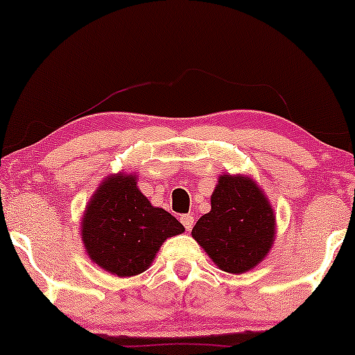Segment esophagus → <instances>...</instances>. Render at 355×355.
I'll list each match as a JSON object with an SVG mask.
<instances>
[{
  "label": "esophagus",
  "instance_id": "obj_1",
  "mask_svg": "<svg viewBox=\"0 0 355 355\" xmlns=\"http://www.w3.org/2000/svg\"><path fill=\"white\" fill-rule=\"evenodd\" d=\"M180 222L183 223V227H185L187 232H190L191 227H193V217H191V215H182Z\"/></svg>",
  "mask_w": 355,
  "mask_h": 355
}]
</instances>
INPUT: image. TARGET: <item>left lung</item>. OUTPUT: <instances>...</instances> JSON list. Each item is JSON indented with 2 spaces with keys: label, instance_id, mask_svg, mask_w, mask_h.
I'll list each match as a JSON object with an SVG mask.
<instances>
[{
  "label": "left lung",
  "instance_id": "1",
  "mask_svg": "<svg viewBox=\"0 0 355 355\" xmlns=\"http://www.w3.org/2000/svg\"><path fill=\"white\" fill-rule=\"evenodd\" d=\"M210 211L191 237L220 270L245 274L262 262L275 242V211L250 175L222 173L210 197Z\"/></svg>",
  "mask_w": 355,
  "mask_h": 355
}]
</instances>
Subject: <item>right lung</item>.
Listing matches in <instances>:
<instances>
[{
    "instance_id": "right-lung-1",
    "label": "right lung",
    "mask_w": 355,
    "mask_h": 355,
    "mask_svg": "<svg viewBox=\"0 0 355 355\" xmlns=\"http://www.w3.org/2000/svg\"><path fill=\"white\" fill-rule=\"evenodd\" d=\"M137 182V172L105 177L80 225L88 259L121 279L145 272L165 240L185 232L172 214L150 203Z\"/></svg>"
}]
</instances>
